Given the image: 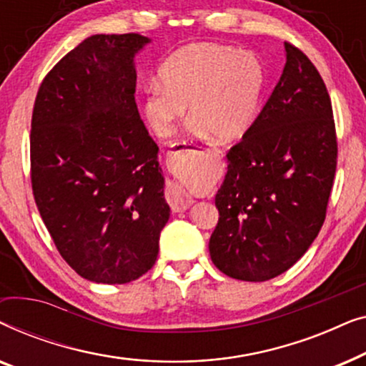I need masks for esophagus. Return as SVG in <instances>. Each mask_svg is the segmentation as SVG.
I'll list each match as a JSON object with an SVG mask.
<instances>
[{
  "instance_id": "esophagus-1",
  "label": "esophagus",
  "mask_w": 366,
  "mask_h": 366,
  "mask_svg": "<svg viewBox=\"0 0 366 366\" xmlns=\"http://www.w3.org/2000/svg\"><path fill=\"white\" fill-rule=\"evenodd\" d=\"M167 202L169 203L173 212H184L192 207L194 199L192 197H188V193L179 187L177 183H169L168 189H167Z\"/></svg>"
}]
</instances>
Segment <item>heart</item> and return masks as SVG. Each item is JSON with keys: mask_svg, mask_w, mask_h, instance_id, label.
Wrapping results in <instances>:
<instances>
[{"mask_svg": "<svg viewBox=\"0 0 366 366\" xmlns=\"http://www.w3.org/2000/svg\"><path fill=\"white\" fill-rule=\"evenodd\" d=\"M159 83L144 89L143 113L159 137H168L174 123L188 117L194 129L219 143L247 137L257 122L267 69L253 53L217 43L189 44L159 68Z\"/></svg>", "mask_w": 366, "mask_h": 366, "instance_id": "1", "label": "heart"}]
</instances>
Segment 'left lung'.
Returning a JSON list of instances; mask_svg holds the SVG:
<instances>
[{
    "label": "left lung",
    "instance_id": "left-lung-1",
    "mask_svg": "<svg viewBox=\"0 0 366 366\" xmlns=\"http://www.w3.org/2000/svg\"><path fill=\"white\" fill-rule=\"evenodd\" d=\"M287 63L252 132L227 153L214 197L219 212L209 257L219 272L267 282L292 268L318 237L337 172L332 99L302 49Z\"/></svg>",
    "mask_w": 366,
    "mask_h": 366
}]
</instances>
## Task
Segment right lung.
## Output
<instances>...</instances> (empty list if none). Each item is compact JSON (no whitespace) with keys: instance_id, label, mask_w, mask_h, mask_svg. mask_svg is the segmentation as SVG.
<instances>
[{"instance_id":"add662e5","label":"right lung","mask_w":366,"mask_h":366,"mask_svg":"<svg viewBox=\"0 0 366 366\" xmlns=\"http://www.w3.org/2000/svg\"><path fill=\"white\" fill-rule=\"evenodd\" d=\"M148 41L138 33L86 38L34 99V202L59 254L89 282L143 277L169 218L158 147L134 102L133 58Z\"/></svg>"}]
</instances>
